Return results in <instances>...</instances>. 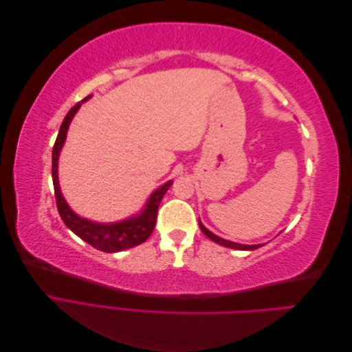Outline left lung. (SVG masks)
<instances>
[{"label":"left lung","instance_id":"1","mask_svg":"<svg viewBox=\"0 0 352 352\" xmlns=\"http://www.w3.org/2000/svg\"><path fill=\"white\" fill-rule=\"evenodd\" d=\"M199 228H201L202 233H204V235H206L207 238H210L211 241H214V242L223 245V247L233 248V250H247V251H248V250H257L258 247H261V245H241V243H236V242H230V241H226V239H221V238L216 236L214 233H211L208 229H206L204 225H202L201 221H199Z\"/></svg>","mask_w":352,"mask_h":352}]
</instances>
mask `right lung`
<instances>
[{"mask_svg": "<svg viewBox=\"0 0 352 352\" xmlns=\"http://www.w3.org/2000/svg\"><path fill=\"white\" fill-rule=\"evenodd\" d=\"M89 97L78 102L74 107L70 109L65 120L61 123L60 132L57 135V140L52 148V184H54V194H56V202L57 208L60 212L61 220L65 221V225L76 235L92 245L94 248H97L104 252H119L127 248L136 247L142 242H145L154 230L155 220H157V211L158 206L162 202L167 189L172 186L173 180H168L163 186H160L157 190H154L153 195L148 199L146 206L141 214L135 217H131L127 220L119 221V223H110V225H102V223H95L87 219L79 217L76 212L72 211L67 206L66 199L63 198L60 185H58V155L63 148V144L66 141V135L69 124L73 119V116L76 114L82 102L87 101Z\"/></svg>", "mask_w": 352, "mask_h": 352, "instance_id": "1", "label": "right lung"}]
</instances>
